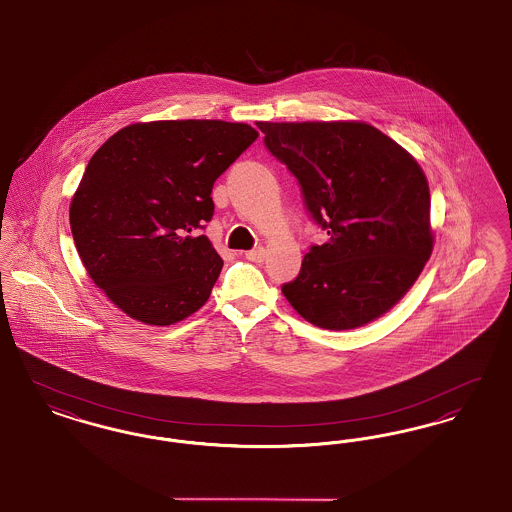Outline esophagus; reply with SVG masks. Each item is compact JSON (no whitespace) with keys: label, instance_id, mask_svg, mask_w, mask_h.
<instances>
[{"label":"esophagus","instance_id":"1","mask_svg":"<svg viewBox=\"0 0 512 512\" xmlns=\"http://www.w3.org/2000/svg\"><path fill=\"white\" fill-rule=\"evenodd\" d=\"M245 259L253 261V263H263L265 261V247H253L249 251H245Z\"/></svg>","mask_w":512,"mask_h":512}]
</instances>
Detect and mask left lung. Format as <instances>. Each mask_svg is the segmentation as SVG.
I'll return each mask as SVG.
<instances>
[{
    "label": "left lung",
    "mask_w": 512,
    "mask_h": 512,
    "mask_svg": "<svg viewBox=\"0 0 512 512\" xmlns=\"http://www.w3.org/2000/svg\"><path fill=\"white\" fill-rule=\"evenodd\" d=\"M328 240L282 293L326 330L363 326L407 293L432 253L430 190L413 157L365 122H257Z\"/></svg>",
    "instance_id": "obj_1"
}]
</instances>
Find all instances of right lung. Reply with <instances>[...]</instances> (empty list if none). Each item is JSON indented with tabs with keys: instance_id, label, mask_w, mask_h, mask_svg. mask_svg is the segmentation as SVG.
Masks as SVG:
<instances>
[{
	"instance_id": "right-lung-1",
	"label": "right lung",
	"mask_w": 512,
	"mask_h": 512,
	"mask_svg": "<svg viewBox=\"0 0 512 512\" xmlns=\"http://www.w3.org/2000/svg\"><path fill=\"white\" fill-rule=\"evenodd\" d=\"M257 136L244 122H138L94 153L71 232L94 284L128 317L169 326L205 305L222 268L199 236L213 184Z\"/></svg>"
}]
</instances>
